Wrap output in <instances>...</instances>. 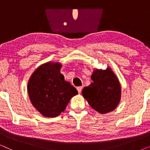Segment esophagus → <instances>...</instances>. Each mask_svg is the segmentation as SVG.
I'll return each mask as SVG.
<instances>
[{"label":"esophagus","mask_w":150,"mask_h":150,"mask_svg":"<svg viewBox=\"0 0 150 150\" xmlns=\"http://www.w3.org/2000/svg\"><path fill=\"white\" fill-rule=\"evenodd\" d=\"M77 90H78V92H79V93H80L81 92V91H82V87H78L77 88Z\"/></svg>","instance_id":"1"}]
</instances>
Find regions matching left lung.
<instances>
[{
	"mask_svg": "<svg viewBox=\"0 0 150 150\" xmlns=\"http://www.w3.org/2000/svg\"><path fill=\"white\" fill-rule=\"evenodd\" d=\"M93 83L84 88L82 94L92 108L101 114L115 109L122 96V87L115 74L110 67L106 69H94Z\"/></svg>",
	"mask_w": 150,
	"mask_h": 150,
	"instance_id": "obj_1",
	"label": "left lung"
}]
</instances>
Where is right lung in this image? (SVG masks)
I'll return each mask as SVG.
<instances>
[{"instance_id": "add662e5", "label": "right lung", "mask_w": 150, "mask_h": 150, "mask_svg": "<svg viewBox=\"0 0 150 150\" xmlns=\"http://www.w3.org/2000/svg\"><path fill=\"white\" fill-rule=\"evenodd\" d=\"M62 64L49 61L40 65L28 79L27 91L33 106L43 116L55 117L64 111L78 91L61 74Z\"/></svg>"}]
</instances>
